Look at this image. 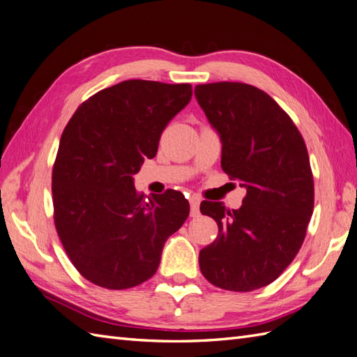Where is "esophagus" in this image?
Wrapping results in <instances>:
<instances>
[{"instance_id": "1", "label": "esophagus", "mask_w": 357, "mask_h": 357, "mask_svg": "<svg viewBox=\"0 0 357 357\" xmlns=\"http://www.w3.org/2000/svg\"><path fill=\"white\" fill-rule=\"evenodd\" d=\"M189 204H190V215L197 216L198 215V208H199V198L198 197H190L189 198Z\"/></svg>"}]
</instances>
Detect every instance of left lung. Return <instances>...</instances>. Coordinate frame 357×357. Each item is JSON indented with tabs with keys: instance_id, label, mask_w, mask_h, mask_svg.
Instances as JSON below:
<instances>
[{
	"instance_id": "8db88e82",
	"label": "left lung",
	"mask_w": 357,
	"mask_h": 357,
	"mask_svg": "<svg viewBox=\"0 0 357 357\" xmlns=\"http://www.w3.org/2000/svg\"><path fill=\"white\" fill-rule=\"evenodd\" d=\"M195 98L220 135L221 168L247 189L239 208L203 202L218 236L199 251V269L221 289L248 292L274 282L306 236L314 177L306 144L279 104L255 86H195Z\"/></svg>"
}]
</instances>
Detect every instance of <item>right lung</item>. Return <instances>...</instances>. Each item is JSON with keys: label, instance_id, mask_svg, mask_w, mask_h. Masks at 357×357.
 <instances>
[{"label": "right lung", "instance_id": "1", "mask_svg": "<svg viewBox=\"0 0 357 357\" xmlns=\"http://www.w3.org/2000/svg\"><path fill=\"white\" fill-rule=\"evenodd\" d=\"M190 98L188 83L121 82L86 100L63 130L53 168L56 230L77 271L101 288L149 280L188 218L183 194L141 195L133 176Z\"/></svg>", "mask_w": 357, "mask_h": 357}]
</instances>
